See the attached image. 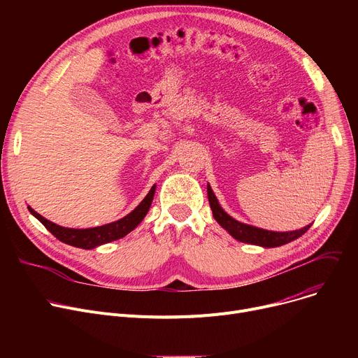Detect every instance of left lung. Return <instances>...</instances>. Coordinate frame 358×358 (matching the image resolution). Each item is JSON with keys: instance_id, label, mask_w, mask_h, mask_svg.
Listing matches in <instances>:
<instances>
[{"instance_id": "obj_1", "label": "left lung", "mask_w": 358, "mask_h": 358, "mask_svg": "<svg viewBox=\"0 0 358 358\" xmlns=\"http://www.w3.org/2000/svg\"><path fill=\"white\" fill-rule=\"evenodd\" d=\"M208 197H209V203H210V209L213 212V217L217 220V223L223 229H227L239 242L252 243V245H259L264 248H274V247L285 245V243H289V242L297 239L299 236H302L310 228V224H308V227H305L302 229L290 231V232H273V231L255 228V227H251V224L241 223V222L235 220L234 217H231L227 212H224L220 208V204H219L209 184H208Z\"/></svg>"}]
</instances>
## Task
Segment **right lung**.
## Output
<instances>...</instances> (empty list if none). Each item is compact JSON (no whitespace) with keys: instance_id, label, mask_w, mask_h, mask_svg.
Listing matches in <instances>:
<instances>
[{"instance_id":"1","label":"right lung","mask_w":358,"mask_h":358,"mask_svg":"<svg viewBox=\"0 0 358 358\" xmlns=\"http://www.w3.org/2000/svg\"><path fill=\"white\" fill-rule=\"evenodd\" d=\"M154 194H155V185L149 190V193L139 203L138 208L135 210H131L127 216H124L116 222L103 224V227L88 228V229L64 228V227H59V224H56V223L45 219L43 216L34 212L30 206H27V209L37 220L42 222L43 227L56 239H59L61 242H65V243H68V245H72V247L83 248V250H92L99 245H103V243L120 239V238L126 236L129 232L134 231L146 216L150 204H152Z\"/></svg>"}]
</instances>
